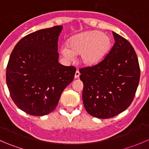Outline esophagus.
<instances>
[{
  "mask_svg": "<svg viewBox=\"0 0 149 149\" xmlns=\"http://www.w3.org/2000/svg\"><path fill=\"white\" fill-rule=\"evenodd\" d=\"M79 76H80V73H79V70H76V73H75V76H74L75 79H78Z\"/></svg>",
  "mask_w": 149,
  "mask_h": 149,
  "instance_id": "1",
  "label": "esophagus"
}]
</instances>
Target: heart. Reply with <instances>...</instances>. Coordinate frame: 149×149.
Here are the masks:
<instances>
[{
    "label": "heart",
    "mask_w": 149,
    "mask_h": 149,
    "mask_svg": "<svg viewBox=\"0 0 149 149\" xmlns=\"http://www.w3.org/2000/svg\"><path fill=\"white\" fill-rule=\"evenodd\" d=\"M112 40L100 31H87L76 34L63 45L61 53L67 58L79 54V61L86 67H92L101 62L110 49Z\"/></svg>",
    "instance_id": "b5f03b06"
}]
</instances>
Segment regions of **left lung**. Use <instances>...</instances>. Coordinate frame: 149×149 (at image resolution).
Instances as JSON below:
<instances>
[{
    "instance_id": "obj_1",
    "label": "left lung",
    "mask_w": 149,
    "mask_h": 149,
    "mask_svg": "<svg viewBox=\"0 0 149 149\" xmlns=\"http://www.w3.org/2000/svg\"><path fill=\"white\" fill-rule=\"evenodd\" d=\"M115 44L104 61L81 68L83 102L89 115L107 119L115 117L130 105L140 80V68L130 43L112 31Z\"/></svg>"
}]
</instances>
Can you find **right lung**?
Instances as JSON below:
<instances>
[{"label": "right lung", "instance_id": "add662e5", "mask_svg": "<svg viewBox=\"0 0 149 149\" xmlns=\"http://www.w3.org/2000/svg\"><path fill=\"white\" fill-rule=\"evenodd\" d=\"M63 26L37 30L25 36L12 51L6 68L10 97L26 113L52 112L61 94L74 79L76 68L58 63V37Z\"/></svg>", "mask_w": 149, "mask_h": 149}]
</instances>
